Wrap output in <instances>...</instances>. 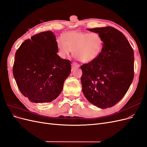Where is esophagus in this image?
<instances>
[{
  "mask_svg": "<svg viewBox=\"0 0 147 147\" xmlns=\"http://www.w3.org/2000/svg\"><path fill=\"white\" fill-rule=\"evenodd\" d=\"M80 67V65L78 64V63H73L72 64V70L73 71V70H74L75 69H77V68H78Z\"/></svg>",
  "mask_w": 147,
  "mask_h": 147,
  "instance_id": "1",
  "label": "esophagus"
}]
</instances>
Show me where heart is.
I'll use <instances>...</instances> for the list:
<instances>
[{"label":"heart","instance_id":"heart-1","mask_svg":"<svg viewBox=\"0 0 147 147\" xmlns=\"http://www.w3.org/2000/svg\"><path fill=\"white\" fill-rule=\"evenodd\" d=\"M63 38L56 42L59 55L65 57L74 50V56L84 63L96 60L104 47V39L97 32L72 30L64 34Z\"/></svg>","mask_w":147,"mask_h":147}]
</instances>
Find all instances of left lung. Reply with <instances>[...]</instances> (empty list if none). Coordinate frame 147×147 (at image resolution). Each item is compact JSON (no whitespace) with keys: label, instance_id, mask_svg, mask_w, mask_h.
Instances as JSON below:
<instances>
[{"label":"left lung","instance_id":"1","mask_svg":"<svg viewBox=\"0 0 147 147\" xmlns=\"http://www.w3.org/2000/svg\"><path fill=\"white\" fill-rule=\"evenodd\" d=\"M100 34L104 47L99 56L81 66L82 91L100 109L112 107L126 94L134 78L133 49L124 35L111 26L88 29Z\"/></svg>","mask_w":147,"mask_h":147}]
</instances>
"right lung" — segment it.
<instances>
[{
	"label": "right lung",
	"mask_w": 147,
	"mask_h": 147,
	"mask_svg": "<svg viewBox=\"0 0 147 147\" xmlns=\"http://www.w3.org/2000/svg\"><path fill=\"white\" fill-rule=\"evenodd\" d=\"M56 36L51 31L26 40L15 53L13 76L23 95L34 103L56 99L71 72V62L57 55Z\"/></svg>",
	"instance_id": "right-lung-1"
}]
</instances>
